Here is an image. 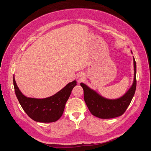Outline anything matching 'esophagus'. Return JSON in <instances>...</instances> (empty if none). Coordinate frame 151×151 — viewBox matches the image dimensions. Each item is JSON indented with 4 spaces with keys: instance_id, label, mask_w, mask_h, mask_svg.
I'll return each instance as SVG.
<instances>
[{
    "instance_id": "1",
    "label": "esophagus",
    "mask_w": 151,
    "mask_h": 151,
    "mask_svg": "<svg viewBox=\"0 0 151 151\" xmlns=\"http://www.w3.org/2000/svg\"><path fill=\"white\" fill-rule=\"evenodd\" d=\"M83 78H84V75L82 73H79L77 76V79L79 81H82L83 79Z\"/></svg>"
}]
</instances>
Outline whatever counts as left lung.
Wrapping results in <instances>:
<instances>
[{
	"label": "left lung",
	"instance_id": "8db88e82",
	"mask_svg": "<svg viewBox=\"0 0 151 151\" xmlns=\"http://www.w3.org/2000/svg\"><path fill=\"white\" fill-rule=\"evenodd\" d=\"M133 54L132 51H131ZM134 80L129 90L121 97L116 99L104 98L88 86L81 83L83 90L84 100L90 112L95 116L101 119L114 118L122 115L134 97L136 88V63L133 57Z\"/></svg>",
	"mask_w": 151,
	"mask_h": 151
}]
</instances>
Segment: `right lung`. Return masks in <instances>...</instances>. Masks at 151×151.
<instances>
[{
  "label": "right lung",
  "mask_w": 151,
  "mask_h": 151,
  "mask_svg": "<svg viewBox=\"0 0 151 151\" xmlns=\"http://www.w3.org/2000/svg\"><path fill=\"white\" fill-rule=\"evenodd\" d=\"M17 99L24 112L33 120L39 122H55L62 116L65 104L69 99L76 81L68 83L60 91L44 99L27 97L21 92L13 78Z\"/></svg>",
  "instance_id": "right-lung-1"
}]
</instances>
